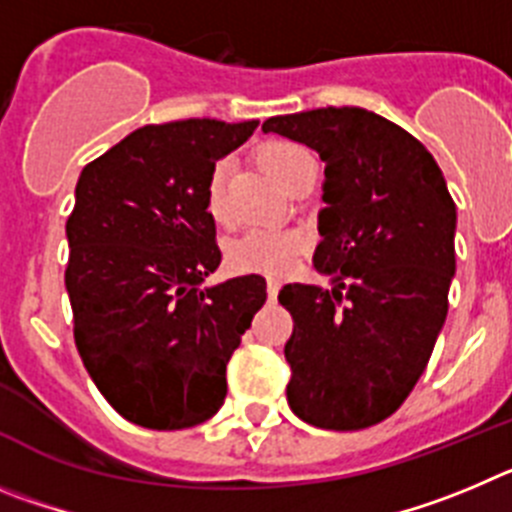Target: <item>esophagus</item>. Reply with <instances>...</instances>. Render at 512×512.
I'll list each match as a JSON object with an SVG mask.
<instances>
[{
    "instance_id": "1",
    "label": "esophagus",
    "mask_w": 512,
    "mask_h": 512,
    "mask_svg": "<svg viewBox=\"0 0 512 512\" xmlns=\"http://www.w3.org/2000/svg\"><path fill=\"white\" fill-rule=\"evenodd\" d=\"M278 290H280L278 280H267V296H270V301H275V298H278Z\"/></svg>"
}]
</instances>
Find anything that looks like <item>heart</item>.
I'll list each match as a JSON object with an SVG mask.
<instances>
[{
	"mask_svg": "<svg viewBox=\"0 0 512 512\" xmlns=\"http://www.w3.org/2000/svg\"><path fill=\"white\" fill-rule=\"evenodd\" d=\"M311 155L296 142L273 140L257 150V165L273 178L278 186H288L296 170L308 163ZM224 168L216 165L206 183V211L214 222H227V209H224V188H222ZM308 237L301 229H252L242 234L237 242H232L227 250V265L234 273H257L280 278L296 265L298 257L306 252Z\"/></svg>",
	"mask_w": 512,
	"mask_h": 512,
	"instance_id": "1",
	"label": "heart"
}]
</instances>
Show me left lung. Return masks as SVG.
<instances>
[{"instance_id": "obj_1", "label": "left lung", "mask_w": 512, "mask_h": 512, "mask_svg": "<svg viewBox=\"0 0 512 512\" xmlns=\"http://www.w3.org/2000/svg\"><path fill=\"white\" fill-rule=\"evenodd\" d=\"M262 132L324 160L321 242L313 267L331 290L288 283V405L331 431L398 411L434 352L457 270L451 201L434 155L390 119L359 107L270 117Z\"/></svg>"}]
</instances>
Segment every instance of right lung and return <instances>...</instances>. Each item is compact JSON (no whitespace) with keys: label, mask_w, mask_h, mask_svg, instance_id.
I'll return each mask as SVG.
<instances>
[{"label":"right lung","mask_w":512,"mask_h":512,"mask_svg":"<svg viewBox=\"0 0 512 512\" xmlns=\"http://www.w3.org/2000/svg\"><path fill=\"white\" fill-rule=\"evenodd\" d=\"M257 124H147L78 176L73 336L101 395L142 428H191L222 408L229 357L267 298L260 275L204 285L222 262L206 183Z\"/></svg>","instance_id":"right-lung-1"}]
</instances>
